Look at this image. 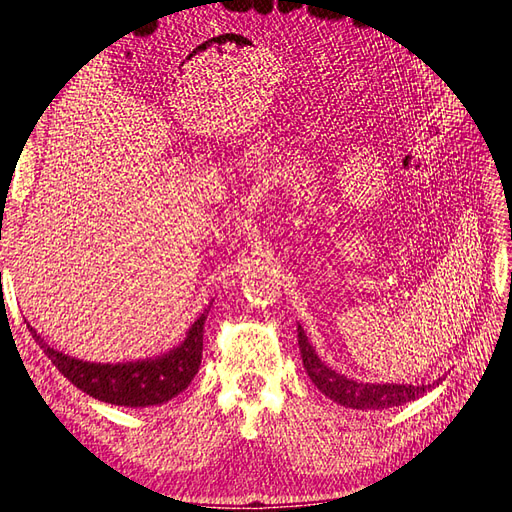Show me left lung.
<instances>
[{"instance_id": "1", "label": "left lung", "mask_w": 512, "mask_h": 512, "mask_svg": "<svg viewBox=\"0 0 512 512\" xmlns=\"http://www.w3.org/2000/svg\"><path fill=\"white\" fill-rule=\"evenodd\" d=\"M299 337V350L303 367L307 371L309 380H312L318 389L333 399L335 404L346 406L352 410H384L393 406H404L408 401H414L423 397L433 386H438L440 380L433 384L423 386H412V384H371V382H356L352 378H346L337 374L335 369L327 367L320 356L316 354L314 346L309 344V339L299 324L297 327Z\"/></svg>"}]
</instances>
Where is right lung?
Wrapping results in <instances>:
<instances>
[{"instance_id":"right-lung-1","label":"right lung","mask_w":512,"mask_h":512,"mask_svg":"<svg viewBox=\"0 0 512 512\" xmlns=\"http://www.w3.org/2000/svg\"><path fill=\"white\" fill-rule=\"evenodd\" d=\"M209 309L211 303L194 320L179 346L160 356L128 363H91L74 359V356L51 348L34 327L27 324V329L44 354L49 356L51 363L76 389L111 406L147 408L166 404L168 399L188 389L198 374L200 359H203V333Z\"/></svg>"}]
</instances>
